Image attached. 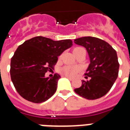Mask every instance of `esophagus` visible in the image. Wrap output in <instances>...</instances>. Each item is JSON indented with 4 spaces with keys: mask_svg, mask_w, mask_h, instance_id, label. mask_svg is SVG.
<instances>
[{
    "mask_svg": "<svg viewBox=\"0 0 130 130\" xmlns=\"http://www.w3.org/2000/svg\"><path fill=\"white\" fill-rule=\"evenodd\" d=\"M64 77H66V78H68L69 79H70V80H73V79L72 77H69V76H64Z\"/></svg>",
    "mask_w": 130,
    "mask_h": 130,
    "instance_id": "esophagus-1",
    "label": "esophagus"
}]
</instances>
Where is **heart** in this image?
Segmentation results:
<instances>
[{
  "label": "heart",
  "mask_w": 130,
  "mask_h": 130,
  "mask_svg": "<svg viewBox=\"0 0 130 130\" xmlns=\"http://www.w3.org/2000/svg\"><path fill=\"white\" fill-rule=\"evenodd\" d=\"M82 51H85V49L82 47H75L73 49V53L77 54L79 53ZM79 71V68L77 66H66L62 67L60 69V72L62 74L65 75L66 76L73 77Z\"/></svg>",
  "instance_id": "1"
}]
</instances>
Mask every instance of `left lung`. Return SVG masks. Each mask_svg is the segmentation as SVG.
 Masks as SVG:
<instances>
[{"label":"left lung","mask_w":130,"mask_h":130,"mask_svg":"<svg viewBox=\"0 0 130 130\" xmlns=\"http://www.w3.org/2000/svg\"><path fill=\"white\" fill-rule=\"evenodd\" d=\"M84 46L90 58V64L85 73L87 80L75 92L88 100H95L106 95L117 79L119 63L116 51L107 42L93 37H84L74 40Z\"/></svg>","instance_id":"left-lung-1"}]
</instances>
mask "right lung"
<instances>
[{
	"label": "right lung",
	"mask_w": 130,
	"mask_h": 130,
	"mask_svg": "<svg viewBox=\"0 0 130 130\" xmlns=\"http://www.w3.org/2000/svg\"><path fill=\"white\" fill-rule=\"evenodd\" d=\"M71 39L53 41L41 36L25 41L11 59L10 75L19 95L34 103L45 102L53 96L61 77L59 74L46 77L57 62L58 57L71 48Z\"/></svg>",
	"instance_id": "obj_1"
}]
</instances>
